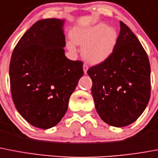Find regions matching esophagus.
<instances>
[{
	"label": "esophagus",
	"mask_w": 158,
	"mask_h": 158,
	"mask_svg": "<svg viewBox=\"0 0 158 158\" xmlns=\"http://www.w3.org/2000/svg\"><path fill=\"white\" fill-rule=\"evenodd\" d=\"M87 70H88V66H87L86 64H84V65H83V71H84V73H85V74L87 73Z\"/></svg>",
	"instance_id": "esophagus-1"
}]
</instances>
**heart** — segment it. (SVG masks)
Returning <instances> with one entry per match:
<instances>
[{"mask_svg": "<svg viewBox=\"0 0 158 158\" xmlns=\"http://www.w3.org/2000/svg\"><path fill=\"white\" fill-rule=\"evenodd\" d=\"M71 36L73 43L83 46V58L92 64L105 61L112 55L117 41V30L103 23L86 28L74 29ZM73 43L72 41L68 42V48L72 51L76 50Z\"/></svg>", "mask_w": 158, "mask_h": 158, "instance_id": "heart-1", "label": "heart"}]
</instances>
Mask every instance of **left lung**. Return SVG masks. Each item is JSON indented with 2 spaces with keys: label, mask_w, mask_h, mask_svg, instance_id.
<instances>
[{
  "label": "left lung",
  "mask_w": 158,
  "mask_h": 158,
  "mask_svg": "<svg viewBox=\"0 0 158 158\" xmlns=\"http://www.w3.org/2000/svg\"><path fill=\"white\" fill-rule=\"evenodd\" d=\"M120 27L112 55L87 71L97 113L103 122L115 127L135 122L147 107L151 91L147 54L122 21Z\"/></svg>",
  "instance_id": "left-lung-1"
}]
</instances>
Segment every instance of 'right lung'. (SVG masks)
<instances>
[{"instance_id": "add662e5", "label": "right lung", "mask_w": 158, "mask_h": 158, "mask_svg": "<svg viewBox=\"0 0 158 158\" xmlns=\"http://www.w3.org/2000/svg\"><path fill=\"white\" fill-rule=\"evenodd\" d=\"M64 20L35 23L15 46L10 64L12 99L19 114L50 129L64 117L69 98L84 74L81 61L65 56Z\"/></svg>"}]
</instances>
